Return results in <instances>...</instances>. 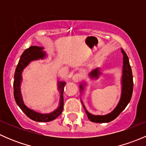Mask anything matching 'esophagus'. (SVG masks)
<instances>
[{"label": "esophagus", "instance_id": "obj_1", "mask_svg": "<svg viewBox=\"0 0 146 146\" xmlns=\"http://www.w3.org/2000/svg\"><path fill=\"white\" fill-rule=\"evenodd\" d=\"M82 78V75L81 73H76L73 76V80L74 82H80Z\"/></svg>", "mask_w": 146, "mask_h": 146}]
</instances>
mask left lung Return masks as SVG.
<instances>
[{
    "label": "left lung",
    "mask_w": 146,
    "mask_h": 146,
    "mask_svg": "<svg viewBox=\"0 0 146 146\" xmlns=\"http://www.w3.org/2000/svg\"><path fill=\"white\" fill-rule=\"evenodd\" d=\"M121 52L123 53V71H122V78H121V95L120 100L119 104L116 107V108L110 114L107 115L99 116V115H92L90 114L85 109V106L83 105L84 109L85 110L88 119L92 122L95 123H108L111 121L112 120L115 119L120 114V113L126 108L127 104L131 98L132 93H133V75H132L131 68L130 64H129V58L126 55V52L121 48ZM100 74L99 68H95L90 73L89 76L91 78H98L99 75ZM80 90H83L84 85L80 84Z\"/></svg>",
    "instance_id": "1"
}]
</instances>
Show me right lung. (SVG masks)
I'll return each mask as SVG.
<instances>
[{"label":"right lung","mask_w":146,"mask_h":146,"mask_svg":"<svg viewBox=\"0 0 146 146\" xmlns=\"http://www.w3.org/2000/svg\"><path fill=\"white\" fill-rule=\"evenodd\" d=\"M43 47L32 46L27 48L21 55L18 64L16 67L15 72L14 76V82H13V88H14V98L15 100L17 105L19 106L22 111L32 120L38 122H48L56 119L62 112L64 110V88L65 86V82H58V88L61 94L60 104L58 109L49 114H40L30 110L25 105L22 98L21 92H20V84L22 82V73L26 66L31 61L38 60L39 58L43 59L46 56V53L43 51Z\"/></svg>","instance_id":"obj_1"}]
</instances>
